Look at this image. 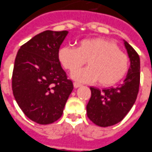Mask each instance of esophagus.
<instances>
[{"label":"esophagus","instance_id":"obj_1","mask_svg":"<svg viewBox=\"0 0 152 152\" xmlns=\"http://www.w3.org/2000/svg\"><path fill=\"white\" fill-rule=\"evenodd\" d=\"M81 85H82V84H81V83H78V82H74V86L75 87V88H78V87H80Z\"/></svg>","mask_w":152,"mask_h":152}]
</instances>
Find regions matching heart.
I'll return each instance as SVG.
<instances>
[{
    "mask_svg": "<svg viewBox=\"0 0 152 152\" xmlns=\"http://www.w3.org/2000/svg\"><path fill=\"white\" fill-rule=\"evenodd\" d=\"M61 64L70 72H75L87 60L89 66L73 74L79 81H97L103 86L112 85L125 76L129 68L126 53L111 42L102 38L83 39L77 48L66 46L58 53Z\"/></svg>",
    "mask_w": 152,
    "mask_h": 152,
    "instance_id": "obj_1",
    "label": "heart"
}]
</instances>
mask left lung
Masks as SVG:
<instances>
[{
  "mask_svg": "<svg viewBox=\"0 0 152 152\" xmlns=\"http://www.w3.org/2000/svg\"><path fill=\"white\" fill-rule=\"evenodd\" d=\"M131 67L124 83L115 88L90 87L91 97L87 109L88 119L95 125L108 127L121 121L135 104L140 86V57L127 42L124 41Z\"/></svg>",
  "mask_w": 152,
  "mask_h": 152,
  "instance_id": "obj_1",
  "label": "left lung"
}]
</instances>
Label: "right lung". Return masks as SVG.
I'll use <instances>...</instances> for the list:
<instances>
[{"instance_id":"right-lung-1","label":"right lung","mask_w":152,"mask_h":152,"mask_svg":"<svg viewBox=\"0 0 152 152\" xmlns=\"http://www.w3.org/2000/svg\"><path fill=\"white\" fill-rule=\"evenodd\" d=\"M68 31H44L18 50L12 73V91L26 117L48 125L62 116L73 91L58 59L59 48Z\"/></svg>"}]
</instances>
